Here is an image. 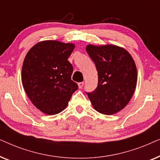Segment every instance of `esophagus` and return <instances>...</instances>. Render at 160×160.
<instances>
[{"instance_id":"1","label":"esophagus","mask_w":160,"mask_h":160,"mask_svg":"<svg viewBox=\"0 0 160 160\" xmlns=\"http://www.w3.org/2000/svg\"><path fill=\"white\" fill-rule=\"evenodd\" d=\"M84 82L78 83V88H80V89H81V88H82L83 86H84Z\"/></svg>"}]
</instances>
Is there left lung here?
I'll list each match as a JSON object with an SVG mask.
<instances>
[{"label": "left lung", "instance_id": "left-lung-1", "mask_svg": "<svg viewBox=\"0 0 160 160\" xmlns=\"http://www.w3.org/2000/svg\"><path fill=\"white\" fill-rule=\"evenodd\" d=\"M87 53L95 62L98 84L87 92L94 108L111 115L125 107L132 97L137 84V68L130 54L115 45H87Z\"/></svg>", "mask_w": 160, "mask_h": 160}]
</instances>
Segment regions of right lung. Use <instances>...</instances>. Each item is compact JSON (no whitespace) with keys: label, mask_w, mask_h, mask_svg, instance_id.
I'll return each instance as SVG.
<instances>
[{"label":"right lung","mask_w":160,"mask_h":160,"mask_svg":"<svg viewBox=\"0 0 160 160\" xmlns=\"http://www.w3.org/2000/svg\"><path fill=\"white\" fill-rule=\"evenodd\" d=\"M73 43L44 41L26 54L22 82L32 104L43 113L54 115L66 108L78 84L71 80L73 66L68 60Z\"/></svg>","instance_id":"obj_1"}]
</instances>
